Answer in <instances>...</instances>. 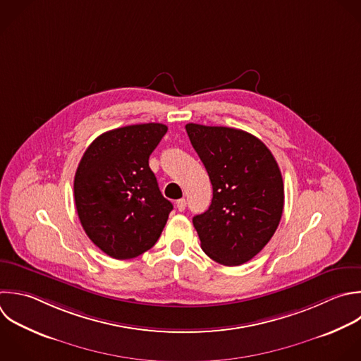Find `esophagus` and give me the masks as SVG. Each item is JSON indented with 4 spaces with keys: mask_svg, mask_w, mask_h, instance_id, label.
<instances>
[{
    "mask_svg": "<svg viewBox=\"0 0 361 361\" xmlns=\"http://www.w3.org/2000/svg\"><path fill=\"white\" fill-rule=\"evenodd\" d=\"M176 209L179 210V212H183L185 209H186V199H179V200H176Z\"/></svg>",
    "mask_w": 361,
    "mask_h": 361,
    "instance_id": "34e87169",
    "label": "esophagus"
}]
</instances>
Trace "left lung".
I'll return each mask as SVG.
<instances>
[{
	"instance_id": "left-lung-1",
	"label": "left lung",
	"mask_w": 361,
	"mask_h": 361,
	"mask_svg": "<svg viewBox=\"0 0 361 361\" xmlns=\"http://www.w3.org/2000/svg\"><path fill=\"white\" fill-rule=\"evenodd\" d=\"M212 186L209 209L193 217L202 250L234 267L255 257L274 235L283 210L278 164L257 137L235 128L186 124Z\"/></svg>"
}]
</instances>
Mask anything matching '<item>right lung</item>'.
Segmentation results:
<instances>
[{
    "instance_id": "add662e5",
    "label": "right lung",
    "mask_w": 361,
    "mask_h": 361,
    "mask_svg": "<svg viewBox=\"0 0 361 361\" xmlns=\"http://www.w3.org/2000/svg\"><path fill=\"white\" fill-rule=\"evenodd\" d=\"M168 127L135 124L107 131L83 154L75 203L89 238L107 255L130 259L158 241L173 209L148 159Z\"/></svg>"
}]
</instances>
